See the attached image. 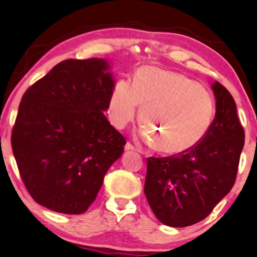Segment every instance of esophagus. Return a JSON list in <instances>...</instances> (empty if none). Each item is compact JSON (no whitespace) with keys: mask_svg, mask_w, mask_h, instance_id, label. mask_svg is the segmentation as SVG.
I'll list each match as a JSON object with an SVG mask.
<instances>
[{"mask_svg":"<svg viewBox=\"0 0 257 257\" xmlns=\"http://www.w3.org/2000/svg\"><path fill=\"white\" fill-rule=\"evenodd\" d=\"M136 147L133 146V145L131 143H126L125 145V151H135Z\"/></svg>","mask_w":257,"mask_h":257,"instance_id":"obj_1","label":"esophagus"}]
</instances>
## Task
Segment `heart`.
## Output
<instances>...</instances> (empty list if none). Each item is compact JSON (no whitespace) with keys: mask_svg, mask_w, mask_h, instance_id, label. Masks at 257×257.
Returning a JSON list of instances; mask_svg holds the SVG:
<instances>
[{"mask_svg":"<svg viewBox=\"0 0 257 257\" xmlns=\"http://www.w3.org/2000/svg\"><path fill=\"white\" fill-rule=\"evenodd\" d=\"M138 105L148 128L144 139L168 155L193 150L209 132L215 110L205 88L183 74L156 67L140 68L133 84L119 80L114 85L109 101L114 124L124 127L135 120Z\"/></svg>","mask_w":257,"mask_h":257,"instance_id":"1","label":"heart"}]
</instances>
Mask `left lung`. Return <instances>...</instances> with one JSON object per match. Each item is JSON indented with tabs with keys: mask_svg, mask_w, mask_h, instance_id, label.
Masks as SVG:
<instances>
[{
	"mask_svg": "<svg viewBox=\"0 0 257 257\" xmlns=\"http://www.w3.org/2000/svg\"><path fill=\"white\" fill-rule=\"evenodd\" d=\"M215 117L205 138L184 154L148 158L144 192L155 217L185 227L209 215L235 183L244 131L224 85L212 83Z\"/></svg>",
	"mask_w": 257,
	"mask_h": 257,
	"instance_id": "left-lung-1",
	"label": "left lung"
}]
</instances>
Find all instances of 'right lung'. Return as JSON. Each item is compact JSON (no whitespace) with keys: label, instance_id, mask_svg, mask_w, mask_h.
<instances>
[{"label":"right lung","instance_id":"right-lung-1","mask_svg":"<svg viewBox=\"0 0 257 257\" xmlns=\"http://www.w3.org/2000/svg\"><path fill=\"white\" fill-rule=\"evenodd\" d=\"M104 59L61 61L22 97L11 147L22 181L40 205L88 210L126 144L104 116L114 81Z\"/></svg>","mask_w":257,"mask_h":257}]
</instances>
